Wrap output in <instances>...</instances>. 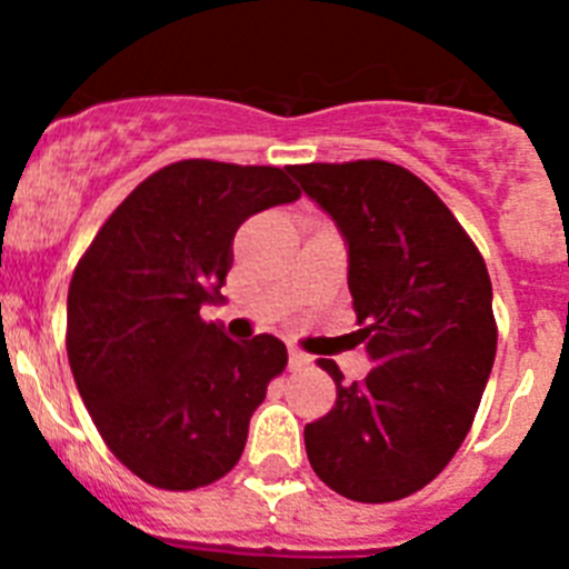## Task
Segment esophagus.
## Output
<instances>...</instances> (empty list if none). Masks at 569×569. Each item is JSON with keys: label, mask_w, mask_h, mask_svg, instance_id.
I'll use <instances>...</instances> for the list:
<instances>
[{"label": "esophagus", "mask_w": 569, "mask_h": 569, "mask_svg": "<svg viewBox=\"0 0 569 569\" xmlns=\"http://www.w3.org/2000/svg\"><path fill=\"white\" fill-rule=\"evenodd\" d=\"M308 365H310V356L301 353L299 347H290V350H288V367H290V370H301V367H308Z\"/></svg>", "instance_id": "1"}]
</instances>
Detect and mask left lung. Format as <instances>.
<instances>
[{"label": "left lung", "instance_id": "1", "mask_svg": "<svg viewBox=\"0 0 569 569\" xmlns=\"http://www.w3.org/2000/svg\"><path fill=\"white\" fill-rule=\"evenodd\" d=\"M290 176L333 219L347 288L373 370L305 427L310 467L345 499H405L453 459L496 359L485 259L419 176L381 159L293 164Z\"/></svg>", "mask_w": 569, "mask_h": 569}]
</instances>
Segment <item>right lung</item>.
<instances>
[{
	"label": "right lung",
	"instance_id": "obj_1",
	"mask_svg": "<svg viewBox=\"0 0 569 569\" xmlns=\"http://www.w3.org/2000/svg\"><path fill=\"white\" fill-rule=\"evenodd\" d=\"M281 168L188 159L148 176L97 233L68 290V359L110 453L162 490H196L241 459L288 347L233 341L222 305L244 219L299 199Z\"/></svg>",
	"mask_w": 569,
	"mask_h": 569
}]
</instances>
